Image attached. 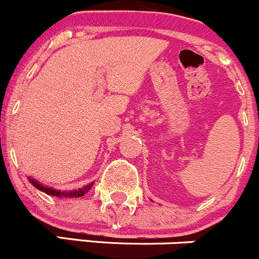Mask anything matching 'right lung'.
Returning a JSON list of instances; mask_svg holds the SVG:
<instances>
[{"mask_svg": "<svg viewBox=\"0 0 259 259\" xmlns=\"http://www.w3.org/2000/svg\"><path fill=\"white\" fill-rule=\"evenodd\" d=\"M29 181H30V183L34 186V187L37 188V190L42 191V192L48 193V195H52V196H58V197H81V196H83L84 193L89 192V191L91 190L92 186H94V182H91L90 185L84 186V187H82V188H78V190L58 191V190H54V188H52V187H47V186L41 185V183H39L37 181L32 180V178H30V177H29Z\"/></svg>", "mask_w": 259, "mask_h": 259, "instance_id": "right-lung-1", "label": "right lung"}]
</instances>
